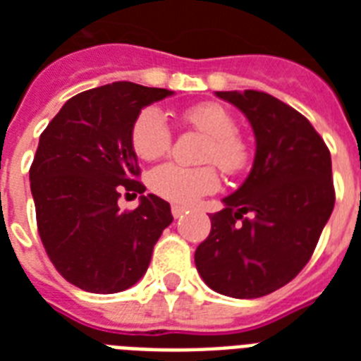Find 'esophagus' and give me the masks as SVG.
<instances>
[{
    "mask_svg": "<svg viewBox=\"0 0 361 361\" xmlns=\"http://www.w3.org/2000/svg\"><path fill=\"white\" fill-rule=\"evenodd\" d=\"M185 214H187V209L183 208V206H178V204L172 206V215H174V219H181Z\"/></svg>",
    "mask_w": 361,
    "mask_h": 361,
    "instance_id": "esophagus-1",
    "label": "esophagus"
}]
</instances>
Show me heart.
Here are the masks:
<instances>
[{
    "instance_id": "b5f03b06",
    "label": "heart",
    "mask_w": 361,
    "mask_h": 361,
    "mask_svg": "<svg viewBox=\"0 0 361 361\" xmlns=\"http://www.w3.org/2000/svg\"><path fill=\"white\" fill-rule=\"evenodd\" d=\"M183 120L208 136L204 161L217 164L225 172H238L249 159L247 144L238 135L234 116L217 103H200L183 112ZM172 133L163 114L147 106L136 116L130 127V146L144 161H153L170 149ZM149 187L159 197L176 204H191L219 187V178L212 166L185 169L180 164H161L149 174Z\"/></svg>"
}]
</instances>
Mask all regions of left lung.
I'll return each mask as SVG.
<instances>
[{
    "mask_svg": "<svg viewBox=\"0 0 361 361\" xmlns=\"http://www.w3.org/2000/svg\"><path fill=\"white\" fill-rule=\"evenodd\" d=\"M257 140L247 180L209 215L195 264L212 290L249 300L290 283L309 262L336 204L330 149L305 116L264 92H217Z\"/></svg>",
    "mask_w": 361,
    "mask_h": 361,
    "instance_id": "left-lung-1",
    "label": "left lung"
}]
</instances>
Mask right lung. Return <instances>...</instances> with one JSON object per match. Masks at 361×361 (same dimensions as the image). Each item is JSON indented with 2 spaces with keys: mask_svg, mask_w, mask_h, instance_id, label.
Listing matches in <instances>:
<instances>
[{
  "mask_svg": "<svg viewBox=\"0 0 361 361\" xmlns=\"http://www.w3.org/2000/svg\"><path fill=\"white\" fill-rule=\"evenodd\" d=\"M163 87L112 82L71 97L42 130L30 169L37 228L71 285L93 294L129 288L146 274L153 245L172 223L170 204L142 195L120 212L121 192H144L130 127Z\"/></svg>",
  "mask_w": 361,
  "mask_h": 361,
  "instance_id": "obj_1",
  "label": "right lung"
}]
</instances>
